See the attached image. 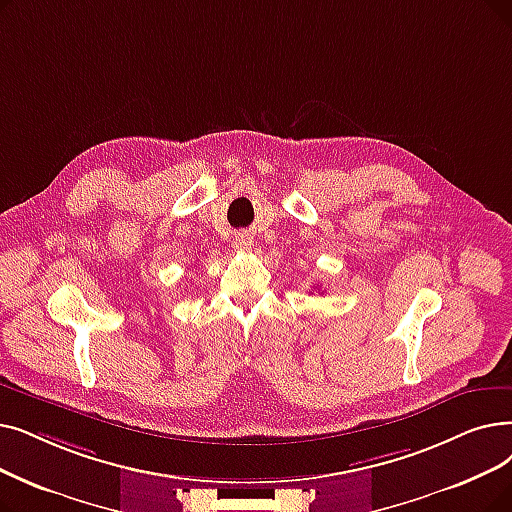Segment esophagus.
Instances as JSON below:
<instances>
[{
  "instance_id": "esophagus-1",
  "label": "esophagus",
  "mask_w": 512,
  "mask_h": 512,
  "mask_svg": "<svg viewBox=\"0 0 512 512\" xmlns=\"http://www.w3.org/2000/svg\"><path fill=\"white\" fill-rule=\"evenodd\" d=\"M234 247L240 249V251H247L253 247V238L249 234H238L236 240H234Z\"/></svg>"
}]
</instances>
